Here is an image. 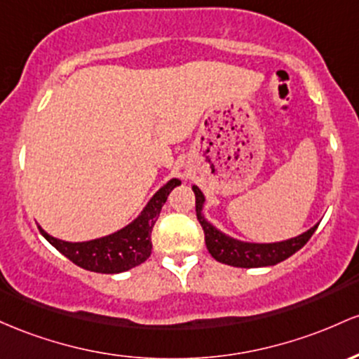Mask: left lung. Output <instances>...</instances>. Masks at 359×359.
Here are the masks:
<instances>
[{
  "instance_id": "1",
  "label": "left lung",
  "mask_w": 359,
  "mask_h": 359,
  "mask_svg": "<svg viewBox=\"0 0 359 359\" xmlns=\"http://www.w3.org/2000/svg\"><path fill=\"white\" fill-rule=\"evenodd\" d=\"M196 198V219L205 232V244H207L208 252H210L213 259L219 263L229 264V266L236 268H263L273 266V264L281 263V261L288 259L290 256L300 251L312 233L316 232L317 225L309 229L307 232L300 233V236L293 237V239L281 241V243L271 244H256V243H243V241L232 239V237L225 236L208 222L201 213L203 208L205 196L200 191L198 187H193Z\"/></svg>"
}]
</instances>
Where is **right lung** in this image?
<instances>
[{"label": "right lung", "instance_id": "add662e5", "mask_svg": "<svg viewBox=\"0 0 359 359\" xmlns=\"http://www.w3.org/2000/svg\"><path fill=\"white\" fill-rule=\"evenodd\" d=\"M178 184H181V181L176 178L168 181L152 196L134 222L128 224L122 231L110 233L102 239L86 241V243H66V241L49 236L42 227H39V231L60 255L66 256L79 268L95 273H107V275L127 271L142 264L151 256V232L158 220L161 208L166 203L168 195Z\"/></svg>", "mask_w": 359, "mask_h": 359}]
</instances>
